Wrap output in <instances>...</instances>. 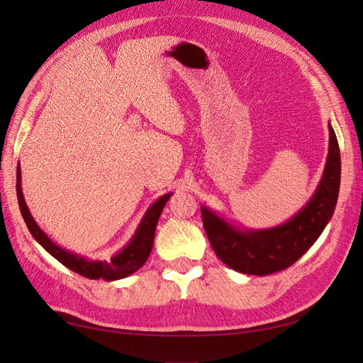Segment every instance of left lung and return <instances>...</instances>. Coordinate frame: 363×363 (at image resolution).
<instances>
[{
  "mask_svg": "<svg viewBox=\"0 0 363 363\" xmlns=\"http://www.w3.org/2000/svg\"><path fill=\"white\" fill-rule=\"evenodd\" d=\"M340 173V150L329 123V152L318 189L291 220L269 229L240 230L201 207L203 225L215 254L223 264L245 274L265 276L289 268L317 242L333 218Z\"/></svg>",
  "mask_w": 363,
  "mask_h": 363,
  "instance_id": "1",
  "label": "left lung"
}]
</instances>
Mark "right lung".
<instances>
[{
  "label": "right lung",
  "instance_id": "1",
  "mask_svg": "<svg viewBox=\"0 0 363 363\" xmlns=\"http://www.w3.org/2000/svg\"><path fill=\"white\" fill-rule=\"evenodd\" d=\"M17 196H18V206L23 218H25L26 226L29 233L33 234L35 240L40 243L43 248L48 251L52 257H56L60 264H64L67 268H70L72 272L78 273L89 279H101L104 281H117L121 277H126L129 274L135 273L140 268L146 259H148L150 252L152 250L154 243V234H156V226L162 211L167 204V201L172 196V194H167L160 196L156 203H154L148 211H146L145 217L142 218L140 225H138L134 237L130 238V242L123 248L118 254L109 260H89L86 257H81L78 254L67 251L60 248L56 243L50 240V237L46 235L43 230L37 226L33 215H30L25 196L21 191V169L20 165L17 167Z\"/></svg>",
  "mask_w": 363,
  "mask_h": 363
}]
</instances>
